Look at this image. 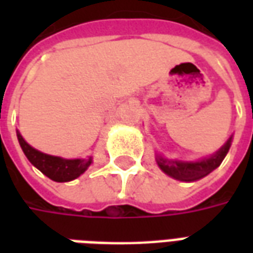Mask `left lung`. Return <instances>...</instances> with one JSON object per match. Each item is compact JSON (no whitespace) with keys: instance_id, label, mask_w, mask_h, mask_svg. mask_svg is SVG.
Here are the masks:
<instances>
[{"instance_id":"1","label":"left lung","mask_w":253,"mask_h":253,"mask_svg":"<svg viewBox=\"0 0 253 253\" xmlns=\"http://www.w3.org/2000/svg\"><path fill=\"white\" fill-rule=\"evenodd\" d=\"M232 141H233V135H230L228 141L210 157H205L198 161L169 160L163 157L161 154H156V161H157L160 169L176 180L196 181L209 173H211L212 170L221 165L222 160L226 157L229 149H230Z\"/></svg>"}]
</instances>
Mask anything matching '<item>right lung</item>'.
Listing matches in <instances>:
<instances>
[{"instance_id": "obj_1", "label": "right lung", "mask_w": 253, "mask_h": 253, "mask_svg": "<svg viewBox=\"0 0 253 253\" xmlns=\"http://www.w3.org/2000/svg\"><path fill=\"white\" fill-rule=\"evenodd\" d=\"M17 139L25 157L30 160V163L43 175H46L48 179H51L58 183L72 181L77 179L88 169L90 164L93 163L92 157L88 159H63L58 156H51L43 152H39L38 149L32 148L30 143H27L23 135L17 130Z\"/></svg>"}]
</instances>
